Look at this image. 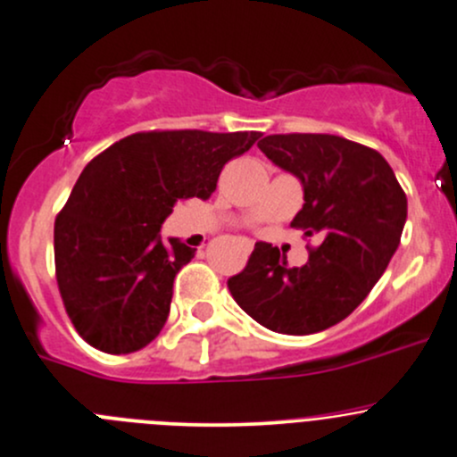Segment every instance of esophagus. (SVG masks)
Returning a JSON list of instances; mask_svg holds the SVG:
<instances>
[{
	"label": "esophagus",
	"mask_w": 457,
	"mask_h": 457,
	"mask_svg": "<svg viewBox=\"0 0 457 457\" xmlns=\"http://www.w3.org/2000/svg\"><path fill=\"white\" fill-rule=\"evenodd\" d=\"M244 246H246V253H250V248H253V244H250V239H246V242H244Z\"/></svg>",
	"instance_id": "esophagus-1"
}]
</instances>
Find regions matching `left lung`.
<instances>
[{"label":"left lung","mask_w":457,"mask_h":457,"mask_svg":"<svg viewBox=\"0 0 457 457\" xmlns=\"http://www.w3.org/2000/svg\"><path fill=\"white\" fill-rule=\"evenodd\" d=\"M257 145L301 180L305 204L292 227L322 242L301 268H289L272 244L257 242L228 289L270 331H325L345 320L386 272L405 227V191L379 152L345 137L292 132L268 135Z\"/></svg>","instance_id":"obj_1"}]
</instances>
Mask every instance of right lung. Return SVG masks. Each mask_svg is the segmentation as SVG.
<instances>
[{"instance_id": "add662e5", "label": "right lung", "mask_w": 457, "mask_h": 457, "mask_svg": "<svg viewBox=\"0 0 457 457\" xmlns=\"http://www.w3.org/2000/svg\"><path fill=\"white\" fill-rule=\"evenodd\" d=\"M262 132L150 130L124 137L82 170L54 222L56 281L67 316L112 355L150 345L195 248L161 239L176 200H207L220 171Z\"/></svg>"}]
</instances>
